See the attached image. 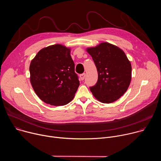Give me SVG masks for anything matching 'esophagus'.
<instances>
[{"label":"esophagus","mask_w":161,"mask_h":161,"mask_svg":"<svg viewBox=\"0 0 161 161\" xmlns=\"http://www.w3.org/2000/svg\"><path fill=\"white\" fill-rule=\"evenodd\" d=\"M85 76H86V74H85V73H83V74L80 75V80H83L85 79Z\"/></svg>","instance_id":"34e87169"}]
</instances>
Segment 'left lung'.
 Segmentation results:
<instances>
[{
	"label": "left lung",
	"mask_w": 161,
	"mask_h": 161,
	"mask_svg": "<svg viewBox=\"0 0 161 161\" xmlns=\"http://www.w3.org/2000/svg\"><path fill=\"white\" fill-rule=\"evenodd\" d=\"M96 64L98 80L90 90L101 103H111L127 90L132 78L131 64L117 46L103 42L86 49Z\"/></svg>",
	"instance_id": "8db88e82"
}]
</instances>
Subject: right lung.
<instances>
[{"mask_svg": "<svg viewBox=\"0 0 161 161\" xmlns=\"http://www.w3.org/2000/svg\"><path fill=\"white\" fill-rule=\"evenodd\" d=\"M29 70L35 93L45 103L64 106L73 99L80 81L70 48L56 44L41 49L31 60Z\"/></svg>", "mask_w": 161, "mask_h": 161, "instance_id": "right-lung-1", "label": "right lung"}]
</instances>
